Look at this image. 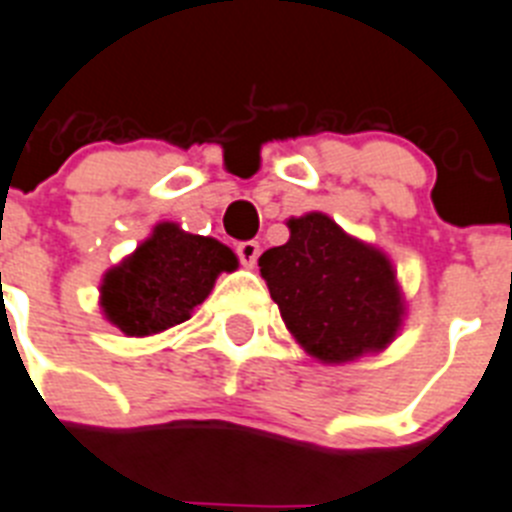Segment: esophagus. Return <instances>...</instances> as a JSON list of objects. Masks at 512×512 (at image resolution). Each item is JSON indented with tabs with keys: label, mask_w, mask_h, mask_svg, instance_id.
Instances as JSON below:
<instances>
[{
	"label": "esophagus",
	"mask_w": 512,
	"mask_h": 512,
	"mask_svg": "<svg viewBox=\"0 0 512 512\" xmlns=\"http://www.w3.org/2000/svg\"><path fill=\"white\" fill-rule=\"evenodd\" d=\"M236 255L244 268H255L257 257H260V244L257 242H239L236 244Z\"/></svg>",
	"instance_id": "esophagus-1"
}]
</instances>
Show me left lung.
<instances>
[{"label": "left lung", "mask_w": 512, "mask_h": 512, "mask_svg": "<svg viewBox=\"0 0 512 512\" xmlns=\"http://www.w3.org/2000/svg\"><path fill=\"white\" fill-rule=\"evenodd\" d=\"M291 236L260 255V273L291 336L325 364L382 351L401 330L393 263L325 213L286 221Z\"/></svg>", "instance_id": "obj_1"}]
</instances>
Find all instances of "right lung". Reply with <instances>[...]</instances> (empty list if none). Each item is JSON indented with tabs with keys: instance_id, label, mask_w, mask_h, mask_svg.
<instances>
[{
	"instance_id": "1",
	"label": "right lung",
	"mask_w": 512,
	"mask_h": 512,
	"mask_svg": "<svg viewBox=\"0 0 512 512\" xmlns=\"http://www.w3.org/2000/svg\"><path fill=\"white\" fill-rule=\"evenodd\" d=\"M239 260L226 244L187 234L176 223H158L130 257L101 283V309L124 336H153L190 320L223 270Z\"/></svg>"
}]
</instances>
